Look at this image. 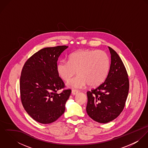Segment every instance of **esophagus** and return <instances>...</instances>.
Returning <instances> with one entry per match:
<instances>
[{"label": "esophagus", "instance_id": "esophagus-1", "mask_svg": "<svg viewBox=\"0 0 148 148\" xmlns=\"http://www.w3.org/2000/svg\"><path fill=\"white\" fill-rule=\"evenodd\" d=\"M78 90H76V89H72V94L73 95H76L77 93H78Z\"/></svg>", "mask_w": 148, "mask_h": 148}]
</instances>
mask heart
Segmentation results:
<instances>
[{
	"instance_id": "b5f03b06",
	"label": "heart",
	"mask_w": 148,
	"mask_h": 148,
	"mask_svg": "<svg viewBox=\"0 0 148 148\" xmlns=\"http://www.w3.org/2000/svg\"><path fill=\"white\" fill-rule=\"evenodd\" d=\"M109 69V59L101 50H80L71 53L68 61L61 60L56 65L58 75L68 81L77 71L78 75L67 83L70 88H81L86 84L96 86L104 82Z\"/></svg>"
}]
</instances>
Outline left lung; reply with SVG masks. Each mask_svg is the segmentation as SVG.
<instances>
[{"instance_id":"left-lung-1","label":"left lung","mask_w":148,"mask_h":148,"mask_svg":"<svg viewBox=\"0 0 148 148\" xmlns=\"http://www.w3.org/2000/svg\"><path fill=\"white\" fill-rule=\"evenodd\" d=\"M111 63L104 83L86 92V110L88 116L100 123H109L122 112L129 92V82L124 64L112 48Z\"/></svg>"}]
</instances>
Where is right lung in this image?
Instances as JSON below:
<instances>
[{"label": "right lung", "instance_id": "1", "mask_svg": "<svg viewBox=\"0 0 148 148\" xmlns=\"http://www.w3.org/2000/svg\"><path fill=\"white\" fill-rule=\"evenodd\" d=\"M68 47H47L31 56L24 64L20 79L21 103L27 113L40 123L50 124L65 112L71 89L65 87L56 70L59 57Z\"/></svg>", "mask_w": 148, "mask_h": 148}]
</instances>
